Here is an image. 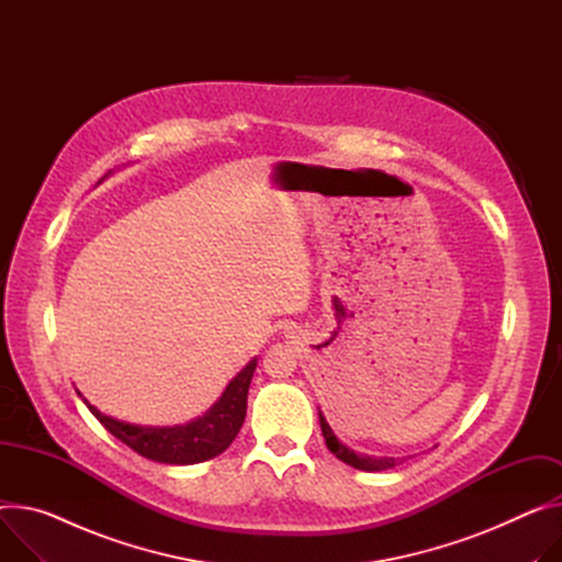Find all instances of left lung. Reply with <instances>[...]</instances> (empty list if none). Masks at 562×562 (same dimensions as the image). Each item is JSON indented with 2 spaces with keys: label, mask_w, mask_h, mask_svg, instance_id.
<instances>
[{
  "label": "left lung",
  "mask_w": 562,
  "mask_h": 562,
  "mask_svg": "<svg viewBox=\"0 0 562 562\" xmlns=\"http://www.w3.org/2000/svg\"><path fill=\"white\" fill-rule=\"evenodd\" d=\"M319 425H322V435L326 439V446L328 450L344 463H349L358 470H367V472H380V470H390L394 468L401 459H394V457H367V454H360V452H353L351 448H347L344 443L337 441V437L333 435L330 425L326 423L324 414L319 412Z\"/></svg>",
  "instance_id": "left-lung-1"
}]
</instances>
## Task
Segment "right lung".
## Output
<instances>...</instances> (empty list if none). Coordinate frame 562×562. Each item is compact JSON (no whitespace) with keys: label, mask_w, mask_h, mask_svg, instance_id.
<instances>
[{"label":"right lung","mask_w":562,"mask_h":562,"mask_svg":"<svg viewBox=\"0 0 562 562\" xmlns=\"http://www.w3.org/2000/svg\"><path fill=\"white\" fill-rule=\"evenodd\" d=\"M254 369L256 360H251L227 384L221 401L204 416L178 427H139L101 414L88 401H85V405L90 407L110 435H114L127 448H133L137 454L170 465L200 463L225 452L240 431L247 414V392Z\"/></svg>","instance_id":"obj_1"}]
</instances>
